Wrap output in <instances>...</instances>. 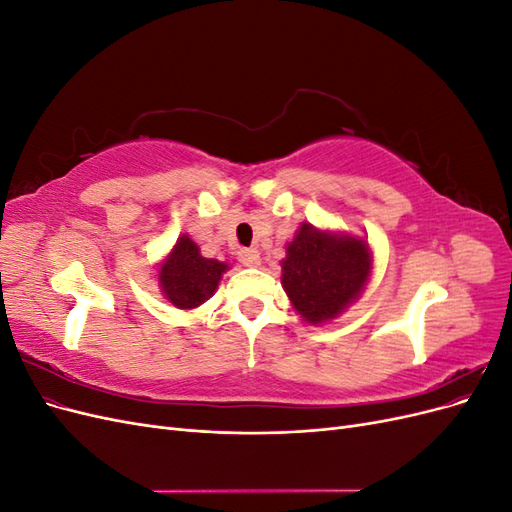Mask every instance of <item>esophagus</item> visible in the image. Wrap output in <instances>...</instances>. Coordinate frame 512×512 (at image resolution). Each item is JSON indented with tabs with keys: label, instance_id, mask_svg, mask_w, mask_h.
Masks as SVG:
<instances>
[{
	"label": "esophagus",
	"instance_id": "obj_1",
	"mask_svg": "<svg viewBox=\"0 0 512 512\" xmlns=\"http://www.w3.org/2000/svg\"><path fill=\"white\" fill-rule=\"evenodd\" d=\"M239 262L243 267H258L260 265V252L256 247H245L239 252Z\"/></svg>",
	"mask_w": 512,
	"mask_h": 512
}]
</instances>
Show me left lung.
<instances>
[{"instance_id": "obj_1", "label": "left lung", "mask_w": 512, "mask_h": 512, "mask_svg": "<svg viewBox=\"0 0 512 512\" xmlns=\"http://www.w3.org/2000/svg\"><path fill=\"white\" fill-rule=\"evenodd\" d=\"M371 273V252L363 239L303 224L286 245L282 286L305 322L337 318L359 299Z\"/></svg>"}]
</instances>
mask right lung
<instances>
[{
    "label": "right lung",
    "mask_w": 512,
    "mask_h": 512,
    "mask_svg": "<svg viewBox=\"0 0 512 512\" xmlns=\"http://www.w3.org/2000/svg\"><path fill=\"white\" fill-rule=\"evenodd\" d=\"M226 269V262L205 258L188 235H181L160 265L158 280L170 303L179 309H194L218 290Z\"/></svg>",
    "instance_id": "1"
}]
</instances>
